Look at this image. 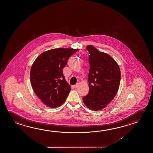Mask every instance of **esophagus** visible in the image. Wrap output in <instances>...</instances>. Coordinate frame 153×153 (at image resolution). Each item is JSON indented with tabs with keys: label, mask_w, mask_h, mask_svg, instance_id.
<instances>
[{
	"label": "esophagus",
	"mask_w": 153,
	"mask_h": 153,
	"mask_svg": "<svg viewBox=\"0 0 153 153\" xmlns=\"http://www.w3.org/2000/svg\"><path fill=\"white\" fill-rule=\"evenodd\" d=\"M78 85H79V84H78V83H77V84H76V85H74V88H78Z\"/></svg>",
	"instance_id": "1"
}]
</instances>
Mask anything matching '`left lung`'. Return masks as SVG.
Masks as SVG:
<instances>
[{
    "label": "left lung",
    "instance_id": "left-lung-1",
    "mask_svg": "<svg viewBox=\"0 0 153 153\" xmlns=\"http://www.w3.org/2000/svg\"><path fill=\"white\" fill-rule=\"evenodd\" d=\"M86 48L89 52V92L83 101L88 108L94 111L106 107L113 100L120 87V71L111 56L100 52L92 45Z\"/></svg>",
    "mask_w": 153,
    "mask_h": 153
}]
</instances>
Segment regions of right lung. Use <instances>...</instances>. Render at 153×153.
I'll return each mask as SVG.
<instances>
[{
  "instance_id": "add662e5",
  "label": "right lung",
  "mask_w": 153,
  "mask_h": 153,
  "mask_svg": "<svg viewBox=\"0 0 153 153\" xmlns=\"http://www.w3.org/2000/svg\"><path fill=\"white\" fill-rule=\"evenodd\" d=\"M79 50L58 48L42 53L33 63L30 82L38 97L51 108L60 107L65 102L71 87L65 80L63 68L70 56Z\"/></svg>"
}]
</instances>
